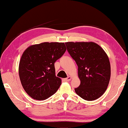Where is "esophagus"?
I'll return each mask as SVG.
<instances>
[{
  "label": "esophagus",
  "mask_w": 128,
  "mask_h": 128,
  "mask_svg": "<svg viewBox=\"0 0 128 128\" xmlns=\"http://www.w3.org/2000/svg\"><path fill=\"white\" fill-rule=\"evenodd\" d=\"M71 78H72L71 76H68L66 78H65V80H66V81L68 82V81H70V80H71Z\"/></svg>",
  "instance_id": "obj_1"
}]
</instances>
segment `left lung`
Listing matches in <instances>:
<instances>
[{"mask_svg":"<svg viewBox=\"0 0 128 128\" xmlns=\"http://www.w3.org/2000/svg\"><path fill=\"white\" fill-rule=\"evenodd\" d=\"M68 53L78 66L80 80L75 91L88 101L98 99L105 92L111 76V66L107 54L96 43L66 42Z\"/></svg>","mask_w":128,"mask_h":128,"instance_id":"1","label":"left lung"}]
</instances>
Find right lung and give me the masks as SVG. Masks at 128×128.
Here are the masks:
<instances>
[{"instance_id":"right-lung-1","label":"right lung","mask_w":128,"mask_h":128,"mask_svg":"<svg viewBox=\"0 0 128 128\" xmlns=\"http://www.w3.org/2000/svg\"><path fill=\"white\" fill-rule=\"evenodd\" d=\"M66 49L64 43L44 42L30 46L24 52L20 61L19 76L30 98L46 100L57 91L62 80L56 76L54 62Z\"/></svg>"}]
</instances>
